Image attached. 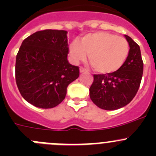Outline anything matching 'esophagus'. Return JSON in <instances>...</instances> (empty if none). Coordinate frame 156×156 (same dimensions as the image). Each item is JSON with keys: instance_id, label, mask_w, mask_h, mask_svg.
<instances>
[{"instance_id": "1", "label": "esophagus", "mask_w": 156, "mask_h": 156, "mask_svg": "<svg viewBox=\"0 0 156 156\" xmlns=\"http://www.w3.org/2000/svg\"><path fill=\"white\" fill-rule=\"evenodd\" d=\"M80 73H84V72H87V70L85 69H84L83 67H80L79 69Z\"/></svg>"}]
</instances>
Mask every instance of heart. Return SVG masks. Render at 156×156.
<instances>
[{
  "label": "heart",
  "instance_id": "b5f03b06",
  "mask_svg": "<svg viewBox=\"0 0 156 156\" xmlns=\"http://www.w3.org/2000/svg\"><path fill=\"white\" fill-rule=\"evenodd\" d=\"M129 44L124 37L105 31L90 33L80 42H72L69 55L73 63L85 60L88 54L90 64L100 74H111L119 70L129 54Z\"/></svg>",
  "mask_w": 156,
  "mask_h": 156
}]
</instances>
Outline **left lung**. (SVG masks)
Here are the masks:
<instances>
[{
	"label": "left lung",
	"instance_id": "left-lung-1",
	"mask_svg": "<svg viewBox=\"0 0 156 156\" xmlns=\"http://www.w3.org/2000/svg\"><path fill=\"white\" fill-rule=\"evenodd\" d=\"M130 50L124 65L111 74L94 75L90 97L99 108L115 110L128 104L136 95L142 79L144 62L140 48L125 34Z\"/></svg>",
	"mask_w": 156,
	"mask_h": 156
}]
</instances>
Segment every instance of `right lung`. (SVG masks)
Wrapping results in <instances>:
<instances>
[{
  "label": "right lung",
  "instance_id": "1",
  "mask_svg": "<svg viewBox=\"0 0 156 156\" xmlns=\"http://www.w3.org/2000/svg\"><path fill=\"white\" fill-rule=\"evenodd\" d=\"M67 31L46 29L26 37L16 59V81L23 98L36 107L51 108L65 99L67 87L79 76L71 65Z\"/></svg>",
  "mask_w": 156,
  "mask_h": 156
}]
</instances>
